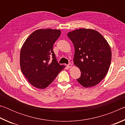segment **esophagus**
<instances>
[{
	"mask_svg": "<svg viewBox=\"0 0 125 125\" xmlns=\"http://www.w3.org/2000/svg\"><path fill=\"white\" fill-rule=\"evenodd\" d=\"M67 66L68 68H71L72 67V64L71 63H69L67 65Z\"/></svg>",
	"mask_w": 125,
	"mask_h": 125,
	"instance_id": "1",
	"label": "esophagus"
}]
</instances>
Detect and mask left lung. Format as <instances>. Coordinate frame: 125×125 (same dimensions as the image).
Returning a JSON list of instances; mask_svg holds the SVG:
<instances>
[{
  "label": "left lung",
  "instance_id": "left-lung-1",
  "mask_svg": "<svg viewBox=\"0 0 125 125\" xmlns=\"http://www.w3.org/2000/svg\"><path fill=\"white\" fill-rule=\"evenodd\" d=\"M67 36L74 47V64L81 72L77 81L85 88L97 85L107 74L111 64V50L108 42L93 29H77Z\"/></svg>",
  "mask_w": 125,
  "mask_h": 125
}]
</instances>
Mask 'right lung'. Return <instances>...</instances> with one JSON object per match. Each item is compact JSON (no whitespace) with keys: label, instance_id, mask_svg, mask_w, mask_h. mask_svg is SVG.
Wrapping results in <instances>:
<instances>
[{"label":"right lung","instance_id":"obj_1","mask_svg":"<svg viewBox=\"0 0 125 125\" xmlns=\"http://www.w3.org/2000/svg\"><path fill=\"white\" fill-rule=\"evenodd\" d=\"M56 29H39L25 40L20 54V68L31 85L43 89L52 83L64 65H60L53 51V45L60 36ZM52 56V60H50Z\"/></svg>","mask_w":125,"mask_h":125}]
</instances>
